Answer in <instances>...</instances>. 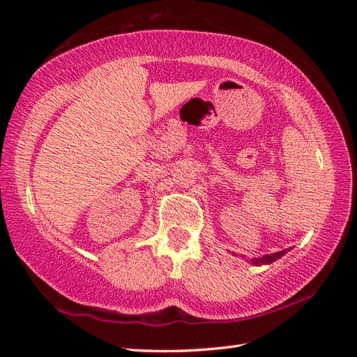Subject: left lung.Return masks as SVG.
Masks as SVG:
<instances>
[{
    "label": "left lung",
    "mask_w": 357,
    "mask_h": 357,
    "mask_svg": "<svg viewBox=\"0 0 357 357\" xmlns=\"http://www.w3.org/2000/svg\"><path fill=\"white\" fill-rule=\"evenodd\" d=\"M287 250H290V249L281 250V252H276V253H271V255H264V257H261V258L250 259V263H252V264H255V266H261V264H271V263H273V261H276L278 258H281V257L284 255V253H286Z\"/></svg>",
    "instance_id": "left-lung-1"
}]
</instances>
